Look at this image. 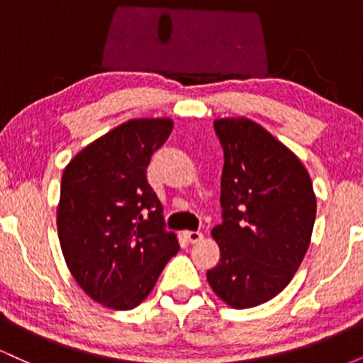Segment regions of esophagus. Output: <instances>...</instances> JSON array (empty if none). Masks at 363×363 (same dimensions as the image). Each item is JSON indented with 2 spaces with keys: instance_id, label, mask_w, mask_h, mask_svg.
Masks as SVG:
<instances>
[{
  "instance_id": "1",
  "label": "esophagus",
  "mask_w": 363,
  "mask_h": 363,
  "mask_svg": "<svg viewBox=\"0 0 363 363\" xmlns=\"http://www.w3.org/2000/svg\"><path fill=\"white\" fill-rule=\"evenodd\" d=\"M184 237H186L187 242H191V244H196V242H199V240H203V234L198 230H186Z\"/></svg>"
}]
</instances>
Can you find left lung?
Here are the masks:
<instances>
[{"instance_id": "8db88e82", "label": "left lung", "mask_w": 363, "mask_h": 363, "mask_svg": "<svg viewBox=\"0 0 363 363\" xmlns=\"http://www.w3.org/2000/svg\"><path fill=\"white\" fill-rule=\"evenodd\" d=\"M215 131L225 155L223 222L211 230L220 261L206 278L227 306L249 309L291 281L309 249L318 203L301 158L261 124L220 118Z\"/></svg>"}]
</instances>
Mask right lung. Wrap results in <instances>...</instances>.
<instances>
[{
    "label": "right lung",
    "mask_w": 363,
    "mask_h": 363,
    "mask_svg": "<svg viewBox=\"0 0 363 363\" xmlns=\"http://www.w3.org/2000/svg\"><path fill=\"white\" fill-rule=\"evenodd\" d=\"M172 128L170 118L129 119L62 170L56 216L62 256L80 289L107 309L140 306L179 251L147 182L150 158Z\"/></svg>",
    "instance_id": "1"
}]
</instances>
